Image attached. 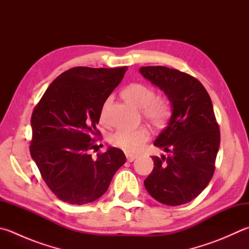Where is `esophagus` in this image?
Returning <instances> with one entry per match:
<instances>
[{
	"mask_svg": "<svg viewBox=\"0 0 249 249\" xmlns=\"http://www.w3.org/2000/svg\"><path fill=\"white\" fill-rule=\"evenodd\" d=\"M135 158H137V156H135V155H130V154H128V155H126V160H128L129 162H131V161H133Z\"/></svg>",
	"mask_w": 249,
	"mask_h": 249,
	"instance_id": "34e87169",
	"label": "esophagus"
}]
</instances>
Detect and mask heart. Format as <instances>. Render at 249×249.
Returning <instances> with one entry per match:
<instances>
[{"mask_svg":"<svg viewBox=\"0 0 249 249\" xmlns=\"http://www.w3.org/2000/svg\"><path fill=\"white\" fill-rule=\"evenodd\" d=\"M124 100L139 109H142L143 115L149 124L160 128L167 123L171 114L170 103L163 96H156L151 87L143 83L129 84L123 91ZM109 100L103 106L101 119L105 121V110ZM149 139V131L146 128L126 129L119 128L110 135L109 142L117 148L125 153H138Z\"/></svg>","mask_w":249,"mask_h":249,"instance_id":"b5f03b06","label":"heart"}]
</instances>
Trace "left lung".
Returning a JSON list of instances; mask_svg holds the SVG:
<instances>
[{
	"label": "left lung",
	"instance_id": "8db88e82",
	"mask_svg": "<svg viewBox=\"0 0 249 249\" xmlns=\"http://www.w3.org/2000/svg\"><path fill=\"white\" fill-rule=\"evenodd\" d=\"M142 76L167 95L171 117L154 145L168 156H153L154 169L144 180L153 198L169 206L194 199L212 180L220 131L210 96L197 79L163 66L141 67Z\"/></svg>",
	"mask_w": 249,
	"mask_h": 249
}]
</instances>
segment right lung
Here are the masks:
<instances>
[{"label": "right lung", "mask_w": 249, "mask_h": 249, "mask_svg": "<svg viewBox=\"0 0 249 249\" xmlns=\"http://www.w3.org/2000/svg\"><path fill=\"white\" fill-rule=\"evenodd\" d=\"M126 67H74L50 84L31 116L30 154L46 185L71 205L105 193L125 162L124 152L108 147L93 159L89 149L100 132L104 103L123 80Z\"/></svg>", "instance_id": "1"}]
</instances>
